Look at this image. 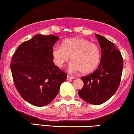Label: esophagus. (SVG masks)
Listing matches in <instances>:
<instances>
[{"label": "esophagus", "instance_id": "obj_1", "mask_svg": "<svg viewBox=\"0 0 134 134\" xmlns=\"http://www.w3.org/2000/svg\"><path fill=\"white\" fill-rule=\"evenodd\" d=\"M74 79L73 77L69 76V75H67V80H71V79Z\"/></svg>", "mask_w": 134, "mask_h": 134}]
</instances>
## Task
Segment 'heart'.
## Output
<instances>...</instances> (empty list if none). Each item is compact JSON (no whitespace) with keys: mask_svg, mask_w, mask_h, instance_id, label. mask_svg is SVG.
<instances>
[{"mask_svg":"<svg viewBox=\"0 0 134 134\" xmlns=\"http://www.w3.org/2000/svg\"><path fill=\"white\" fill-rule=\"evenodd\" d=\"M52 55L58 67H62L71 57L70 70L87 74L94 71L99 65L101 51L96 44L87 40L72 38L64 41L62 45L54 46Z\"/></svg>","mask_w":134,"mask_h":134,"instance_id":"b5f03b06","label":"heart"}]
</instances>
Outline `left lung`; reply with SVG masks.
Here are the masks:
<instances>
[{
    "label": "left lung",
    "instance_id": "obj_1",
    "mask_svg": "<svg viewBox=\"0 0 134 134\" xmlns=\"http://www.w3.org/2000/svg\"><path fill=\"white\" fill-rule=\"evenodd\" d=\"M101 48L100 64L91 74L81 77L84 86L79 96L90 104H101L117 91L120 83L124 60L113 43L96 34Z\"/></svg>",
    "mask_w": 134,
    "mask_h": 134
}]
</instances>
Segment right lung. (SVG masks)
Masks as SVG:
<instances>
[{
    "mask_svg": "<svg viewBox=\"0 0 134 134\" xmlns=\"http://www.w3.org/2000/svg\"><path fill=\"white\" fill-rule=\"evenodd\" d=\"M58 40L52 35H35L20 44L12 57L15 87L24 100L36 107L51 103L67 79V74L53 62L52 50Z\"/></svg>",
    "mask_w": 134,
    "mask_h": 134,
    "instance_id": "right-lung-1",
    "label": "right lung"
}]
</instances>
